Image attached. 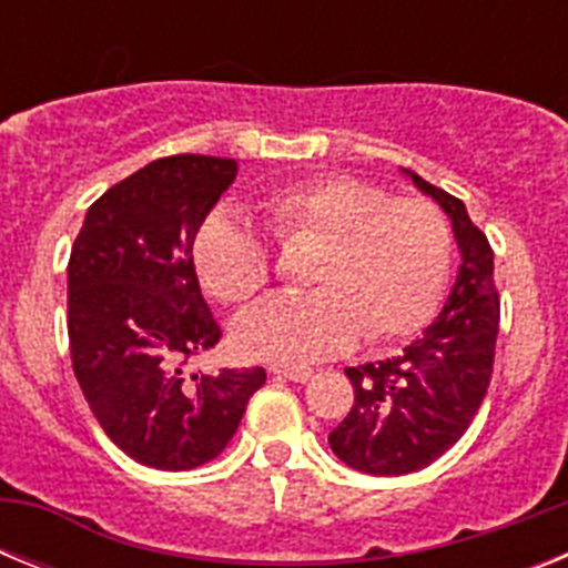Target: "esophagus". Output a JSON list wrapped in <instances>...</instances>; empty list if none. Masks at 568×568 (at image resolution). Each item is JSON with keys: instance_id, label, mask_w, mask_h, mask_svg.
Here are the masks:
<instances>
[{"instance_id": "1", "label": "esophagus", "mask_w": 568, "mask_h": 568, "mask_svg": "<svg viewBox=\"0 0 568 568\" xmlns=\"http://www.w3.org/2000/svg\"><path fill=\"white\" fill-rule=\"evenodd\" d=\"M270 373L281 375V378L295 381V384H304V381L313 378V369H310V366H298V364H273L270 366Z\"/></svg>"}]
</instances>
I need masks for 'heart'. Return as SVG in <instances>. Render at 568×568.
<instances>
[{
    "label": "heart",
    "instance_id": "obj_1",
    "mask_svg": "<svg viewBox=\"0 0 568 568\" xmlns=\"http://www.w3.org/2000/svg\"><path fill=\"white\" fill-rule=\"evenodd\" d=\"M281 241H313L307 281L315 290L284 293L235 321L241 353L261 361H310L409 335L444 295L453 235L426 199H393L355 175H321L275 190L264 202ZM204 287L239 304L267 287V241L230 210L199 227L193 244Z\"/></svg>",
    "mask_w": 568,
    "mask_h": 568
}]
</instances>
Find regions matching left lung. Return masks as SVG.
<instances>
[{"instance_id": "8db88e82", "label": "left lung", "mask_w": 568, "mask_h": 568, "mask_svg": "<svg viewBox=\"0 0 568 568\" xmlns=\"http://www.w3.org/2000/svg\"><path fill=\"white\" fill-rule=\"evenodd\" d=\"M453 222L458 275L438 318L404 353L346 366L355 404L329 433L333 453L366 475H409L458 444L491 378L500 301L495 253L471 224L466 204L404 170Z\"/></svg>"}]
</instances>
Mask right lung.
<instances>
[{
  "label": "right lung",
  "instance_id": "add662e5",
  "mask_svg": "<svg viewBox=\"0 0 568 568\" xmlns=\"http://www.w3.org/2000/svg\"><path fill=\"white\" fill-rule=\"evenodd\" d=\"M239 164L168 155L90 204L68 261V338L84 400L124 455L184 471L222 453L267 373H190L219 344L193 241Z\"/></svg>",
  "mask_w": 568,
  "mask_h": 568
}]
</instances>
